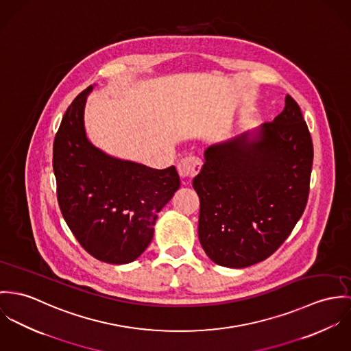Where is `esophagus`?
<instances>
[{
	"label": "esophagus",
	"instance_id": "obj_1",
	"mask_svg": "<svg viewBox=\"0 0 351 351\" xmlns=\"http://www.w3.org/2000/svg\"><path fill=\"white\" fill-rule=\"evenodd\" d=\"M202 160L196 156L183 157L178 164V172L183 180H189L194 178L195 175L200 171Z\"/></svg>",
	"mask_w": 351,
	"mask_h": 351
}]
</instances>
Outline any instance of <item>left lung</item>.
Listing matches in <instances>:
<instances>
[{
    "mask_svg": "<svg viewBox=\"0 0 351 351\" xmlns=\"http://www.w3.org/2000/svg\"><path fill=\"white\" fill-rule=\"evenodd\" d=\"M312 158L310 130L291 95L272 122L204 151L193 187L199 241L211 261L246 268L280 247L306 208Z\"/></svg>",
    "mask_w": 351,
    "mask_h": 351,
    "instance_id": "8db88e82",
    "label": "left lung"
}]
</instances>
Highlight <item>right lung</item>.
<instances>
[{
    "label": "right lung",
    "mask_w": 351,
    "mask_h": 351,
    "mask_svg": "<svg viewBox=\"0 0 351 351\" xmlns=\"http://www.w3.org/2000/svg\"><path fill=\"white\" fill-rule=\"evenodd\" d=\"M88 86L69 106L53 141L58 202L82 247L108 264H129L151 243L157 214L180 187L173 165L155 169L110 156L84 129Z\"/></svg>",
    "instance_id": "right-lung-1"
}]
</instances>
